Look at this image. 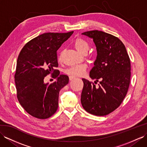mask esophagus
<instances>
[{
	"mask_svg": "<svg viewBox=\"0 0 147 147\" xmlns=\"http://www.w3.org/2000/svg\"><path fill=\"white\" fill-rule=\"evenodd\" d=\"M69 80L71 81V80H74V79L76 78V77L74 76H69Z\"/></svg>",
	"mask_w": 147,
	"mask_h": 147,
	"instance_id": "1",
	"label": "esophagus"
}]
</instances>
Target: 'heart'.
Wrapping results in <instances>:
<instances>
[{"instance_id": "b5f03b06", "label": "heart", "mask_w": 147, "mask_h": 147, "mask_svg": "<svg viewBox=\"0 0 147 147\" xmlns=\"http://www.w3.org/2000/svg\"><path fill=\"white\" fill-rule=\"evenodd\" d=\"M74 47L76 50L81 53L84 54L89 50V44L88 43L82 38H77L74 42ZM63 57V52H61L58 56V59L61 61ZM87 66L84 64H81L70 67L69 68L66 69V73L71 76H81L84 74L86 72Z\"/></svg>"}]
</instances>
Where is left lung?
Returning <instances> with one entry per match:
<instances>
[{
	"label": "left lung",
	"instance_id": "8db88e82",
	"mask_svg": "<svg viewBox=\"0 0 147 147\" xmlns=\"http://www.w3.org/2000/svg\"><path fill=\"white\" fill-rule=\"evenodd\" d=\"M82 35L93 39L97 57L89 76L100 80L96 88L93 82L82 79L84 82L81 102L86 111L104 116L119 107L129 89L130 60L125 45L117 37L99 30L86 32Z\"/></svg>",
	"mask_w": 147,
	"mask_h": 147
}]
</instances>
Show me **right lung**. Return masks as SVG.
Returning <instances> with one entry per match:
<instances>
[{
  "label": "right lung",
  "mask_w": 147,
  "mask_h": 147,
  "mask_svg": "<svg viewBox=\"0 0 147 147\" xmlns=\"http://www.w3.org/2000/svg\"><path fill=\"white\" fill-rule=\"evenodd\" d=\"M73 33H43L28 41L18 56L15 74L17 99L33 117L48 119L58 109L59 91L68 83L69 78L56 69V51ZM49 74L56 81L45 84L44 78Z\"/></svg>",
  "instance_id": "right-lung-1"
}]
</instances>
